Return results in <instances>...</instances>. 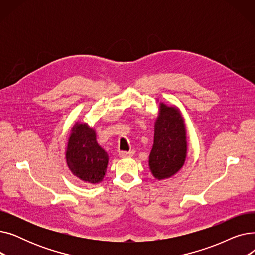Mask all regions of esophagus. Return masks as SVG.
Returning a JSON list of instances; mask_svg holds the SVG:
<instances>
[{"label":"esophagus","instance_id":"obj_1","mask_svg":"<svg viewBox=\"0 0 255 255\" xmlns=\"http://www.w3.org/2000/svg\"><path fill=\"white\" fill-rule=\"evenodd\" d=\"M133 155H134V151H129V152H120L119 153V156L121 157V158H130V157H132Z\"/></svg>","mask_w":255,"mask_h":255}]
</instances>
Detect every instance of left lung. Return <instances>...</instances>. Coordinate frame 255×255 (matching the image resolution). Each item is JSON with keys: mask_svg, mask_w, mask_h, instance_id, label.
<instances>
[{"mask_svg": "<svg viewBox=\"0 0 255 255\" xmlns=\"http://www.w3.org/2000/svg\"><path fill=\"white\" fill-rule=\"evenodd\" d=\"M187 148V130L180 109L160 102L154 123V143L149 156L154 178L162 181L175 176L184 166Z\"/></svg>", "mask_w": 255, "mask_h": 255, "instance_id": "obj_1", "label": "left lung"}]
</instances>
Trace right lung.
Returning <instances> with one entry per match:
<instances>
[{
	"label": "right lung",
	"mask_w": 255,
	"mask_h": 255,
	"mask_svg": "<svg viewBox=\"0 0 255 255\" xmlns=\"http://www.w3.org/2000/svg\"><path fill=\"white\" fill-rule=\"evenodd\" d=\"M65 159L73 176L88 184H99L110 158L96 140V130L77 121L70 130Z\"/></svg>",
	"instance_id": "right-lung-1"
}]
</instances>
